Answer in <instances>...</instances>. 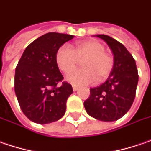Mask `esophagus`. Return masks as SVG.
<instances>
[{
    "label": "esophagus",
    "mask_w": 151,
    "mask_h": 151,
    "mask_svg": "<svg viewBox=\"0 0 151 151\" xmlns=\"http://www.w3.org/2000/svg\"><path fill=\"white\" fill-rule=\"evenodd\" d=\"M73 91H77V90L78 89V86H77V85H73Z\"/></svg>",
    "instance_id": "obj_1"
}]
</instances>
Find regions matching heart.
<instances>
[{"instance_id":"obj_1","label":"heart","mask_w":151,"mask_h":151,"mask_svg":"<svg viewBox=\"0 0 151 151\" xmlns=\"http://www.w3.org/2000/svg\"><path fill=\"white\" fill-rule=\"evenodd\" d=\"M104 45L97 40L77 42L73 50L68 45H62L57 50L56 63L59 69L67 73L72 71L83 60L82 68L76 69L68 73L67 81L74 85H86L106 79L111 73L114 59L105 51Z\"/></svg>"}]
</instances>
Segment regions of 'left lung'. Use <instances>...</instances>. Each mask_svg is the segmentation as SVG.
<instances>
[{
  "label": "left lung",
  "mask_w": 151,
  "mask_h": 151,
  "mask_svg": "<svg viewBox=\"0 0 151 151\" xmlns=\"http://www.w3.org/2000/svg\"><path fill=\"white\" fill-rule=\"evenodd\" d=\"M96 36L111 48L114 65L106 82L89 89L90 95L83 106L87 113L97 120L116 121L128 112L134 101L138 70L134 57L122 44L106 35Z\"/></svg>",
  "instance_id": "8db88e82"
}]
</instances>
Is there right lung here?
Instances as JSON below:
<instances>
[{"label": "right lung", "mask_w": 151, "mask_h": 151, "mask_svg": "<svg viewBox=\"0 0 151 151\" xmlns=\"http://www.w3.org/2000/svg\"><path fill=\"white\" fill-rule=\"evenodd\" d=\"M73 35L50 32L29 45L17 63L14 89L21 110L30 121L46 124L63 117L72 85L63 79L56 54Z\"/></svg>", "instance_id": "add662e5"}]
</instances>
